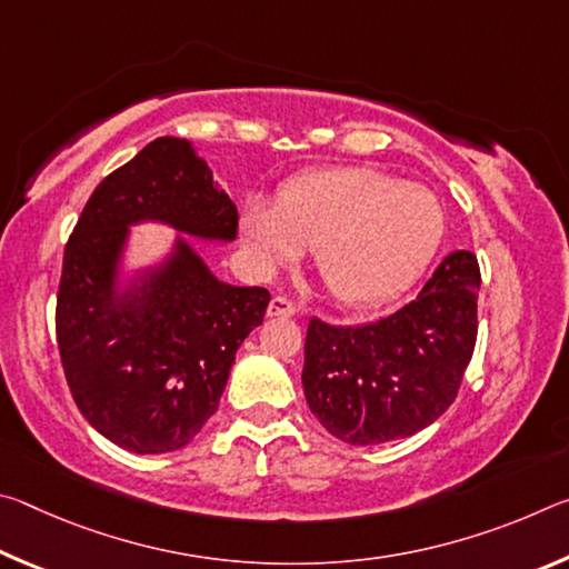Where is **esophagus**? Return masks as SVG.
I'll return each instance as SVG.
<instances>
[{"label":"esophagus","instance_id":"esophagus-1","mask_svg":"<svg viewBox=\"0 0 569 569\" xmlns=\"http://www.w3.org/2000/svg\"><path fill=\"white\" fill-rule=\"evenodd\" d=\"M296 306L283 296H273L271 303H268V316H293Z\"/></svg>","mask_w":569,"mask_h":569}]
</instances>
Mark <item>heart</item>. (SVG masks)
I'll use <instances>...</instances> for the list:
<instances>
[{
    "label": "heart",
    "mask_w": 569,
    "mask_h": 569,
    "mask_svg": "<svg viewBox=\"0 0 569 569\" xmlns=\"http://www.w3.org/2000/svg\"><path fill=\"white\" fill-rule=\"evenodd\" d=\"M240 243L258 273H273L313 248L316 273L346 306L401 293L423 273L445 233V213L427 188L371 168L303 172L273 206L248 203Z\"/></svg>",
    "instance_id": "obj_1"
}]
</instances>
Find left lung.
Here are the masks:
<instances>
[{"label":"left lung","mask_w":569,"mask_h":569,"mask_svg":"<svg viewBox=\"0 0 569 569\" xmlns=\"http://www.w3.org/2000/svg\"><path fill=\"white\" fill-rule=\"evenodd\" d=\"M479 283L477 256L455 250L387 319H311L301 381L313 417L353 447L413 437L435 423L457 399L475 353Z\"/></svg>","instance_id":"obj_1"}]
</instances>
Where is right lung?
Here are the masks:
<instances>
[{"mask_svg":"<svg viewBox=\"0 0 569 569\" xmlns=\"http://www.w3.org/2000/svg\"><path fill=\"white\" fill-rule=\"evenodd\" d=\"M140 223L230 243L238 210L192 142L166 134L94 188L67 240L54 323L77 409L112 445L166 455L216 413L271 293L220 281L182 236L160 263L124 276Z\"/></svg>","mask_w":569,"mask_h":569,"instance_id":"add662e5","label":"right lung"}]
</instances>
